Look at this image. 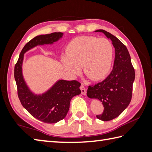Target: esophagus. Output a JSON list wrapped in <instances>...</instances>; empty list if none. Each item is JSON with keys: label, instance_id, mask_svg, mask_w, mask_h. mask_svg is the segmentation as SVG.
I'll use <instances>...</instances> for the list:
<instances>
[{"label": "esophagus", "instance_id": "obj_1", "mask_svg": "<svg viewBox=\"0 0 152 152\" xmlns=\"http://www.w3.org/2000/svg\"><path fill=\"white\" fill-rule=\"evenodd\" d=\"M80 89H81V91H82V94L83 95H86V89L85 88V87L83 85H82L80 86Z\"/></svg>", "mask_w": 152, "mask_h": 152}]
</instances>
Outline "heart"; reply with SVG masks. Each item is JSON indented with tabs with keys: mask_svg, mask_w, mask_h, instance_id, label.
Here are the masks:
<instances>
[{
	"mask_svg": "<svg viewBox=\"0 0 152 152\" xmlns=\"http://www.w3.org/2000/svg\"><path fill=\"white\" fill-rule=\"evenodd\" d=\"M114 48L106 38L81 36L74 38L66 48L61 62L68 73L76 76L82 66L83 72L91 80H100L111 69Z\"/></svg>",
	"mask_w": 152,
	"mask_h": 152,
	"instance_id": "b5f03b06",
	"label": "heart"
}]
</instances>
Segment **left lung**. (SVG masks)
Returning a JSON list of instances; mask_svg holds the SVG:
<instances>
[{
    "mask_svg": "<svg viewBox=\"0 0 152 152\" xmlns=\"http://www.w3.org/2000/svg\"><path fill=\"white\" fill-rule=\"evenodd\" d=\"M102 32L112 42L115 48L114 66L104 80L94 86H89L87 95L102 102V114L96 115L102 121L117 118L129 104L132 98L133 84L135 78L134 69L131 63L127 48L114 35L102 29Z\"/></svg>",
    "mask_w": 152,
    "mask_h": 152,
    "instance_id": "left-lung-1",
    "label": "left lung"
}]
</instances>
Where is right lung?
I'll use <instances>...</instances> for the list:
<instances>
[{"label": "right lung", "mask_w": 152, "mask_h": 152, "mask_svg": "<svg viewBox=\"0 0 152 152\" xmlns=\"http://www.w3.org/2000/svg\"><path fill=\"white\" fill-rule=\"evenodd\" d=\"M62 36V33H53L34 37L25 45L14 67L18 95L22 106L34 118L46 124H56L65 118L71 99L81 93V83L76 80H61L44 94L35 95L28 89L23 78L22 63L27 51L37 45L52 44Z\"/></svg>", "instance_id": "right-lung-1"}]
</instances>
